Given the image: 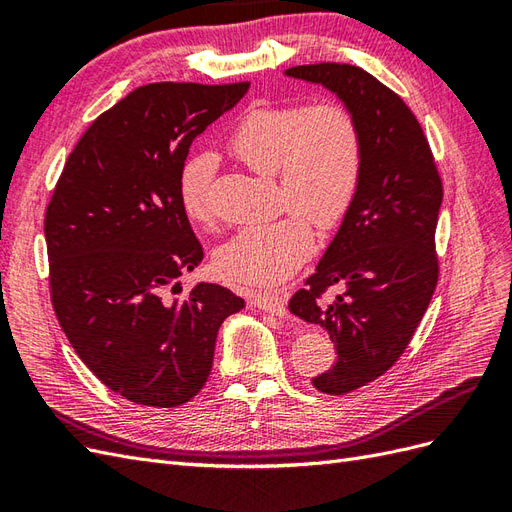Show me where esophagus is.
I'll return each instance as SVG.
<instances>
[{
	"label": "esophagus",
	"instance_id": "1",
	"mask_svg": "<svg viewBox=\"0 0 512 512\" xmlns=\"http://www.w3.org/2000/svg\"><path fill=\"white\" fill-rule=\"evenodd\" d=\"M252 305L260 312L275 314V316H286V301L280 297V294H254Z\"/></svg>",
	"mask_w": 512,
	"mask_h": 512
}]
</instances>
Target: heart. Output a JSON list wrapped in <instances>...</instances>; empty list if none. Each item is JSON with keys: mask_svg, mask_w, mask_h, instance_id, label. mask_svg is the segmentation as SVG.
<instances>
[{"mask_svg": "<svg viewBox=\"0 0 512 512\" xmlns=\"http://www.w3.org/2000/svg\"><path fill=\"white\" fill-rule=\"evenodd\" d=\"M235 156L260 175H275L284 218L237 230L215 252V265L250 286H275L299 269L314 247L316 228L346 218L363 175V134L344 104L262 106L228 136ZM215 153H196L179 173V205L196 224L213 222Z\"/></svg>", "mask_w": 512, "mask_h": 512, "instance_id": "1", "label": "heart"}]
</instances>
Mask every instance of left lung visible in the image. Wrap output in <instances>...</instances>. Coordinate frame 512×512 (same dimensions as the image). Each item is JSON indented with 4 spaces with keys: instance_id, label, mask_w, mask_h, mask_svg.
Masks as SVG:
<instances>
[{
    "instance_id": "8db88e82",
    "label": "left lung",
    "mask_w": 512,
    "mask_h": 512,
    "mask_svg": "<svg viewBox=\"0 0 512 512\" xmlns=\"http://www.w3.org/2000/svg\"><path fill=\"white\" fill-rule=\"evenodd\" d=\"M290 79L322 85L359 121V192L316 273L288 309L333 339L337 361L314 378L320 393L344 395L376 380L404 354L438 284L433 254L442 181L427 138L406 102L348 64L294 66ZM339 283L331 304L319 299Z\"/></svg>"
}]
</instances>
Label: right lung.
<instances>
[{"instance_id": "add662e5", "label": "right lung", "mask_w": 512, "mask_h": 512, "mask_svg": "<svg viewBox=\"0 0 512 512\" xmlns=\"http://www.w3.org/2000/svg\"><path fill=\"white\" fill-rule=\"evenodd\" d=\"M250 83H151L102 113L72 149L44 218L57 320L81 361L134 404L175 408L203 389L230 290L179 277L203 260L179 205L194 138Z\"/></svg>"}]
</instances>
